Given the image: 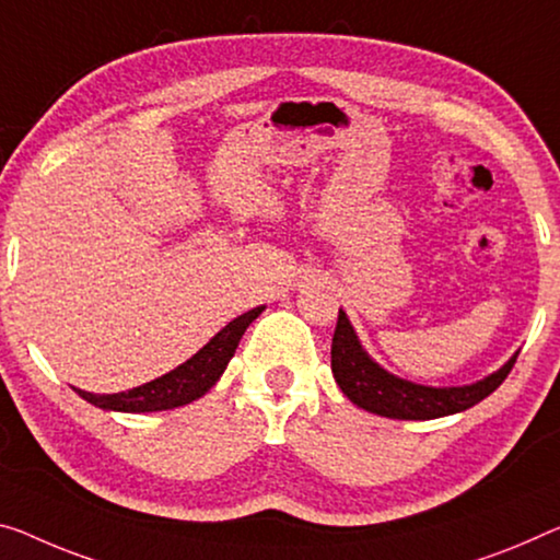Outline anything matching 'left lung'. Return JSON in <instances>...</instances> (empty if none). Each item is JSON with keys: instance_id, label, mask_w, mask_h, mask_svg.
<instances>
[{"instance_id": "1", "label": "left lung", "mask_w": 560, "mask_h": 560, "mask_svg": "<svg viewBox=\"0 0 560 560\" xmlns=\"http://www.w3.org/2000/svg\"><path fill=\"white\" fill-rule=\"evenodd\" d=\"M515 358H518V352L503 368H498L495 373L472 385L428 388V385L402 381V377L377 365L360 346L358 335L342 310L338 313L330 348L335 383L348 395V400L368 412H375V416L395 420H433L472 408L509 377Z\"/></svg>"}]
</instances>
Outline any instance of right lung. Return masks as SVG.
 <instances>
[{"label": "right lung", "instance_id": "1", "mask_svg": "<svg viewBox=\"0 0 560 560\" xmlns=\"http://www.w3.org/2000/svg\"><path fill=\"white\" fill-rule=\"evenodd\" d=\"M262 310L265 307L260 305L235 317V320L228 323L225 328L214 335L208 346L197 350L187 363L170 370L167 375L154 377V381L140 385V388L112 395H94L80 388H77V393H80L88 402H92V406L119 412H154L187 406V402L202 398V395L220 381L230 358L235 355L240 338L245 335L247 325H250Z\"/></svg>", "mask_w": 560, "mask_h": 560}]
</instances>
